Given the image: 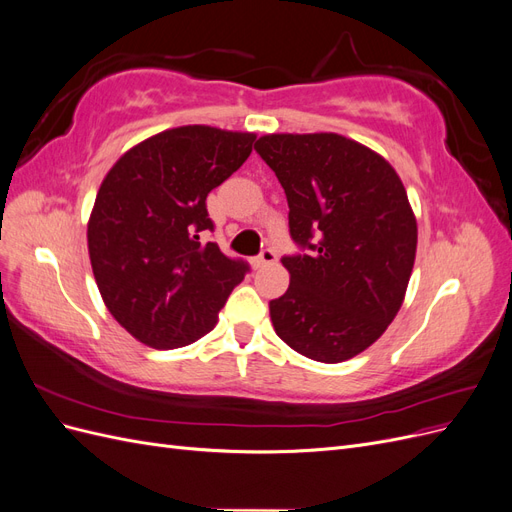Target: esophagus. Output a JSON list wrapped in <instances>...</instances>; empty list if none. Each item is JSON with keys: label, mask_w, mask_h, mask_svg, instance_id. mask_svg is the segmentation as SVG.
<instances>
[{"label": "esophagus", "mask_w": 512, "mask_h": 512, "mask_svg": "<svg viewBox=\"0 0 512 512\" xmlns=\"http://www.w3.org/2000/svg\"><path fill=\"white\" fill-rule=\"evenodd\" d=\"M275 260H277V254H275V250H271V247H267V250H262V252H260V256L252 258V267H254V269L267 267V265H273Z\"/></svg>", "instance_id": "esophagus-1"}]
</instances>
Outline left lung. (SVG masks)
I'll use <instances>...</instances> for the list:
<instances>
[{
    "label": "left lung",
    "mask_w": 512,
    "mask_h": 512,
    "mask_svg": "<svg viewBox=\"0 0 512 512\" xmlns=\"http://www.w3.org/2000/svg\"><path fill=\"white\" fill-rule=\"evenodd\" d=\"M254 149L288 198L290 286L269 303L280 339L320 363H342L386 331L406 297L416 218L395 168L335 132L265 134Z\"/></svg>",
    "instance_id": "obj_1"
}]
</instances>
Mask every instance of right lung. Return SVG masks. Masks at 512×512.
I'll use <instances>...</instances> for the list:
<instances>
[{"mask_svg":"<svg viewBox=\"0 0 512 512\" xmlns=\"http://www.w3.org/2000/svg\"><path fill=\"white\" fill-rule=\"evenodd\" d=\"M254 132L170 128L108 170L87 222L89 260L108 312L138 342L170 350L207 335L243 260L200 243L213 230L207 194L250 158Z\"/></svg>","mask_w":512,"mask_h":512,"instance_id":"add662e5","label":"right lung"}]
</instances>
